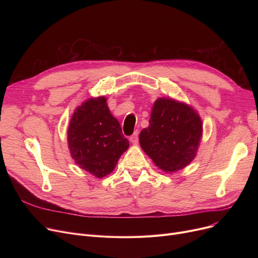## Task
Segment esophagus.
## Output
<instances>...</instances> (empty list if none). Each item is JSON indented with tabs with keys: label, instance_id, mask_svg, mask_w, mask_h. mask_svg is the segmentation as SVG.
Returning a JSON list of instances; mask_svg holds the SVG:
<instances>
[{
	"label": "esophagus",
	"instance_id": "esophagus-1",
	"mask_svg": "<svg viewBox=\"0 0 258 258\" xmlns=\"http://www.w3.org/2000/svg\"><path fill=\"white\" fill-rule=\"evenodd\" d=\"M138 140H139V133H138V131H136L135 132L132 136L130 137V141L134 144V145H136L137 143H138Z\"/></svg>",
	"mask_w": 258,
	"mask_h": 258
}]
</instances>
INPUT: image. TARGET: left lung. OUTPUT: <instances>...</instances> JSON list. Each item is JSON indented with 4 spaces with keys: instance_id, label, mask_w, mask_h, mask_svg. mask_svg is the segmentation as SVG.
<instances>
[{
    "instance_id": "1",
    "label": "left lung",
    "mask_w": 258,
    "mask_h": 258,
    "mask_svg": "<svg viewBox=\"0 0 258 258\" xmlns=\"http://www.w3.org/2000/svg\"><path fill=\"white\" fill-rule=\"evenodd\" d=\"M202 134V120L191 106L171 98H158L150 125L141 131L139 142L160 169L174 172L192 162Z\"/></svg>"
}]
</instances>
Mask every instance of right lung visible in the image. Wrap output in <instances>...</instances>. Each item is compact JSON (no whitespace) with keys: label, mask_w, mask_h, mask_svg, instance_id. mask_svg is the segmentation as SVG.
Here are the masks:
<instances>
[{"label":"right lung","mask_w":258,"mask_h":258,"mask_svg":"<svg viewBox=\"0 0 258 258\" xmlns=\"http://www.w3.org/2000/svg\"><path fill=\"white\" fill-rule=\"evenodd\" d=\"M68 144L75 163L96 178L111 173L130 146L104 96L76 107L68 128Z\"/></svg>","instance_id":"obj_1"}]
</instances>
